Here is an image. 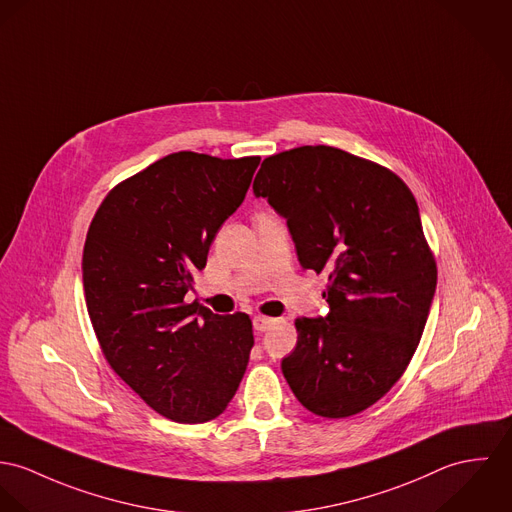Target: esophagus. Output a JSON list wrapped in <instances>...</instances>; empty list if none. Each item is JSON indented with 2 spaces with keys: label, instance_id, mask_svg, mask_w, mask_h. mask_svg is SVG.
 <instances>
[{
  "label": "esophagus",
  "instance_id": "1",
  "mask_svg": "<svg viewBox=\"0 0 512 512\" xmlns=\"http://www.w3.org/2000/svg\"><path fill=\"white\" fill-rule=\"evenodd\" d=\"M275 324L273 318H267V316H255L253 318V326L257 332H267L271 326Z\"/></svg>",
  "mask_w": 512,
  "mask_h": 512
}]
</instances>
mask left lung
Masks as SVG:
<instances>
[{"instance_id": "8db88e82", "label": "left lung", "mask_w": 512, "mask_h": 512, "mask_svg": "<svg viewBox=\"0 0 512 512\" xmlns=\"http://www.w3.org/2000/svg\"><path fill=\"white\" fill-rule=\"evenodd\" d=\"M286 220L302 269L328 277L326 318H298L281 363L304 408L353 416L408 367L436 292L418 204L395 172L326 145L267 157L253 182Z\"/></svg>"}]
</instances>
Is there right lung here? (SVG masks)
I'll return each mask as SVG.
<instances>
[{"label": "right lung", "mask_w": 512, "mask_h": 512, "mask_svg": "<svg viewBox=\"0 0 512 512\" xmlns=\"http://www.w3.org/2000/svg\"><path fill=\"white\" fill-rule=\"evenodd\" d=\"M259 161L167 155L117 184L86 235L82 281L100 347L115 373L174 422L220 416L249 363V316H220L184 296Z\"/></svg>", "instance_id": "obj_1"}]
</instances>
